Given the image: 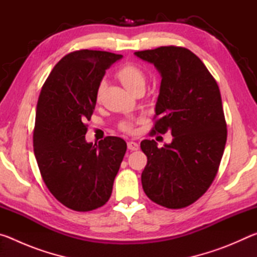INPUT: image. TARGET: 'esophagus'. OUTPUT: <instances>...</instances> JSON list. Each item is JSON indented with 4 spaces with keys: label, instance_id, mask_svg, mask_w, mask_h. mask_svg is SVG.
<instances>
[{
    "label": "esophagus",
    "instance_id": "1",
    "mask_svg": "<svg viewBox=\"0 0 257 257\" xmlns=\"http://www.w3.org/2000/svg\"><path fill=\"white\" fill-rule=\"evenodd\" d=\"M128 149L130 151H137L139 149V145L136 142H128Z\"/></svg>",
    "mask_w": 257,
    "mask_h": 257
}]
</instances>
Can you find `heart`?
<instances>
[{
    "label": "heart",
    "instance_id": "obj_1",
    "mask_svg": "<svg viewBox=\"0 0 257 257\" xmlns=\"http://www.w3.org/2000/svg\"><path fill=\"white\" fill-rule=\"evenodd\" d=\"M116 77L119 78L121 84L124 86V88L129 90L130 93L135 92L138 88H144L146 84V75L145 72L138 68L135 64L128 63L121 67L118 71H116ZM103 92V82L98 86L96 90V99L99 101L102 96ZM121 128L125 132H130L133 129V124L130 122H123L121 124Z\"/></svg>",
    "mask_w": 257,
    "mask_h": 257
}]
</instances>
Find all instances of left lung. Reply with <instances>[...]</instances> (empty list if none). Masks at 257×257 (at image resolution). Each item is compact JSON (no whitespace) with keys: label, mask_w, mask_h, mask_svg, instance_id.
<instances>
[{"label":"left lung","mask_w":257,"mask_h":257,"mask_svg":"<svg viewBox=\"0 0 257 257\" xmlns=\"http://www.w3.org/2000/svg\"><path fill=\"white\" fill-rule=\"evenodd\" d=\"M161 75L153 133L170 132L172 142L159 149L144 139L147 156L142 185L147 197L168 208L193 204L216 176L227 142V123L214 78L185 47L161 46L135 52Z\"/></svg>","instance_id":"1"}]
</instances>
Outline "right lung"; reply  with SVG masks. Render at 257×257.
I'll list each match as a JSON object with an SVG mask.
<instances>
[{"mask_svg": "<svg viewBox=\"0 0 257 257\" xmlns=\"http://www.w3.org/2000/svg\"><path fill=\"white\" fill-rule=\"evenodd\" d=\"M122 55L81 50L63 56L43 85L36 107L34 153L52 195L71 210L101 207L111 196L127 144L108 136L87 143L86 120L105 70Z\"/></svg>", "mask_w": 257, "mask_h": 257, "instance_id": "right-lung-1", "label": "right lung"}]
</instances>
